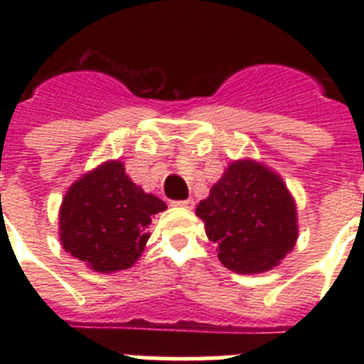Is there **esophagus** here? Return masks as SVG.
I'll return each instance as SVG.
<instances>
[{"mask_svg":"<svg viewBox=\"0 0 364 364\" xmlns=\"http://www.w3.org/2000/svg\"><path fill=\"white\" fill-rule=\"evenodd\" d=\"M173 205H176V208H184V210H193V205H195V202L191 200V198H188V200H176V202H171Z\"/></svg>","mask_w":364,"mask_h":364,"instance_id":"esophagus-1","label":"esophagus"}]
</instances>
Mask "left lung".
I'll return each instance as SVG.
<instances>
[{"label":"left lung","instance_id":"1","mask_svg":"<svg viewBox=\"0 0 364 364\" xmlns=\"http://www.w3.org/2000/svg\"><path fill=\"white\" fill-rule=\"evenodd\" d=\"M197 217L217 244L218 260L228 269L255 275L277 268L299 237L297 204L284 180L253 159L228 164Z\"/></svg>","mask_w":364,"mask_h":364}]
</instances>
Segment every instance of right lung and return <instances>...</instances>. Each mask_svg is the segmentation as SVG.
I'll return each instance as SVG.
<instances>
[{
  "mask_svg": "<svg viewBox=\"0 0 364 364\" xmlns=\"http://www.w3.org/2000/svg\"><path fill=\"white\" fill-rule=\"evenodd\" d=\"M166 210V202L134 184L124 162L107 160L65 191L58 213L60 242L92 272H122L140 259L151 218Z\"/></svg>",
  "mask_w": 364,
  "mask_h": 364,
  "instance_id": "right-lung-1",
  "label": "right lung"
}]
</instances>
